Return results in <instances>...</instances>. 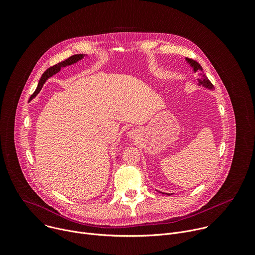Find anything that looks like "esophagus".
Listing matches in <instances>:
<instances>
[{
  "label": "esophagus",
  "mask_w": 255,
  "mask_h": 255,
  "mask_svg": "<svg viewBox=\"0 0 255 255\" xmlns=\"http://www.w3.org/2000/svg\"><path fill=\"white\" fill-rule=\"evenodd\" d=\"M128 136L129 138H135L137 136V130L136 129H130L128 131Z\"/></svg>",
  "instance_id": "esophagus-1"
}]
</instances>
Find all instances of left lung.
Listing matches in <instances>:
<instances>
[{"instance_id":"obj_1","label":"left lung","mask_w":255,"mask_h":255,"mask_svg":"<svg viewBox=\"0 0 255 255\" xmlns=\"http://www.w3.org/2000/svg\"><path fill=\"white\" fill-rule=\"evenodd\" d=\"M186 60H187V62H189V64L193 67L194 72L198 74V76H199V78H198L199 84H200V85H203V86L208 88V89H214V86H213V84L211 83V81L207 78V76H206L204 73H203L202 66H201L197 61H195V60H193V59L186 58ZM162 194H165V193H162ZM166 194L169 195V196L172 195V194H169V193H166Z\"/></svg>"}]
</instances>
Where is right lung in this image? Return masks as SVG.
<instances>
[{"mask_svg":"<svg viewBox=\"0 0 255 255\" xmlns=\"http://www.w3.org/2000/svg\"><path fill=\"white\" fill-rule=\"evenodd\" d=\"M83 56H84L83 54H76V55H73V56L69 57L68 59H66V60H64V61H62V62L57 63V64H56V65H54V66H51V67H49V68H48V69H47V70L42 74V76H41V78H40V80H39L38 86H37V88H36L35 92L31 95L30 100H31L32 98H34V97H35V96L40 92L41 88L43 87V84L45 83V81H46L49 77H51L52 75L56 74L57 72H59V71H60V69H61L62 67H65V66L71 65V64L76 63L77 61L81 60V59L83 58Z\"/></svg>","mask_w":255,"mask_h":255,"instance_id":"1","label":"right lung"}]
</instances>
